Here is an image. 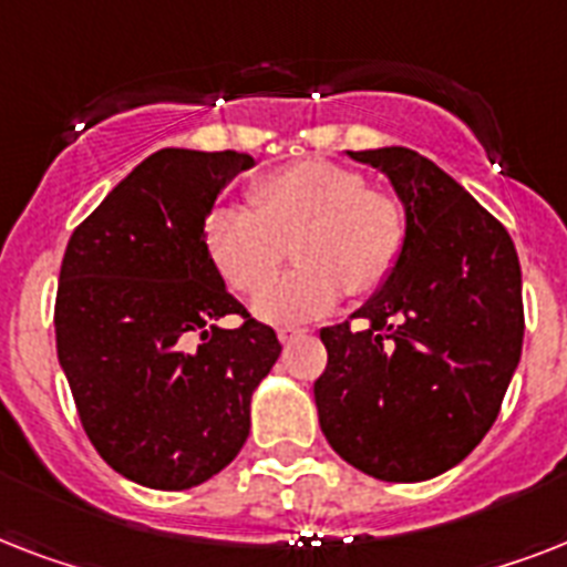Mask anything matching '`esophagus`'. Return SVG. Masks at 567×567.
Masks as SVG:
<instances>
[{"label":"esophagus","instance_id":"1","mask_svg":"<svg viewBox=\"0 0 567 567\" xmlns=\"http://www.w3.org/2000/svg\"><path fill=\"white\" fill-rule=\"evenodd\" d=\"M276 336H279V341H282V344H288V341H293V338L306 336V329H297V327H282V329H276Z\"/></svg>","mask_w":567,"mask_h":567}]
</instances>
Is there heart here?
Masks as SVG:
<instances>
[{
  "mask_svg": "<svg viewBox=\"0 0 567 567\" xmlns=\"http://www.w3.org/2000/svg\"><path fill=\"white\" fill-rule=\"evenodd\" d=\"M252 208L223 205L205 220V249L226 282L258 291L282 267L288 244L297 270L258 293L252 309L270 323L318 318L341 300L377 291L403 256L405 212L400 199L368 188L344 164H285L252 185Z\"/></svg>",
  "mask_w": 567,
  "mask_h": 567,
  "instance_id": "b5f03b06",
  "label": "heart"
}]
</instances>
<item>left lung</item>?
<instances>
[{
  "label": "left lung",
  "instance_id": "obj_1",
  "mask_svg": "<svg viewBox=\"0 0 567 567\" xmlns=\"http://www.w3.org/2000/svg\"><path fill=\"white\" fill-rule=\"evenodd\" d=\"M388 173L405 205L403 256L353 318L320 329V430L385 483H421L485 439L524 344L515 244L439 164L405 146L350 153Z\"/></svg>",
  "mask_w": 567,
  "mask_h": 567
}]
</instances>
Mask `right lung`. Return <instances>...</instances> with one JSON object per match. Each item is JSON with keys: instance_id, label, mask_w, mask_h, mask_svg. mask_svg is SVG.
Listing matches in <instances>:
<instances>
[{"instance_id": "add662e5", "label": "right lung", "mask_w": 567, "mask_h": 567, "mask_svg": "<svg viewBox=\"0 0 567 567\" xmlns=\"http://www.w3.org/2000/svg\"><path fill=\"white\" fill-rule=\"evenodd\" d=\"M244 153L158 150L84 217L55 297L58 362L87 439L117 474L182 492L249 435V400L282 344L205 249V217ZM238 313V330L216 320Z\"/></svg>"}]
</instances>
